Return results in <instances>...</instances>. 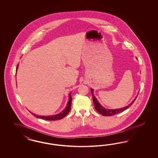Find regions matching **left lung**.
Instances as JSON below:
<instances>
[{
  "mask_svg": "<svg viewBox=\"0 0 158 158\" xmlns=\"http://www.w3.org/2000/svg\"><path fill=\"white\" fill-rule=\"evenodd\" d=\"M91 94H92V96H93V102H94V107L97 111H98L100 114H101L103 116H113V115H116L118 114H119L120 112H123L124 110L128 109L131 105L133 104L135 99L137 98V97H135V98L134 99V100L133 101L131 104H130L129 105L122 108H119V109H115V110H108V109H106L104 108V107H102L100 104L98 102V101L97 100L96 97L94 96L93 94V89H91ZM138 96V95H137Z\"/></svg>",
  "mask_w": 158,
  "mask_h": 158,
  "instance_id": "left-lung-1",
  "label": "left lung"
}]
</instances>
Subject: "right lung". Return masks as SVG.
Instances as JSON below:
<instances>
[{
	"label": "right lung",
	"mask_w": 158,
	"mask_h": 158,
	"mask_svg": "<svg viewBox=\"0 0 158 158\" xmlns=\"http://www.w3.org/2000/svg\"><path fill=\"white\" fill-rule=\"evenodd\" d=\"M19 67V64L17 66V69L16 72L17 70V68ZM71 103H72V97H71V92L69 94V101L67 103V106L65 107V109H64L62 110V112L56 115H52V116H39V115H35L34 114H32L31 112L34 116H35L37 118L42 119L45 120H60L64 118L66 115L69 113V112L71 110Z\"/></svg>",
	"instance_id": "right-lung-1"
}]
</instances>
